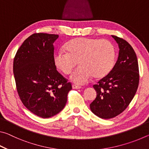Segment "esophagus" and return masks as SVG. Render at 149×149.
Instances as JSON below:
<instances>
[{"mask_svg": "<svg viewBox=\"0 0 149 149\" xmlns=\"http://www.w3.org/2000/svg\"><path fill=\"white\" fill-rule=\"evenodd\" d=\"M72 88H73V89H81V87L78 86V85H72Z\"/></svg>", "mask_w": 149, "mask_h": 149, "instance_id": "obj_1", "label": "esophagus"}]
</instances>
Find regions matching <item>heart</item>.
I'll use <instances>...</instances> for the list:
<instances>
[{
	"label": "heart",
	"instance_id": "obj_1",
	"mask_svg": "<svg viewBox=\"0 0 149 149\" xmlns=\"http://www.w3.org/2000/svg\"><path fill=\"white\" fill-rule=\"evenodd\" d=\"M64 48L66 52L59 50L54 54V62L60 71L68 75L78 61L79 67L70 77L76 84H84L92 76L104 77L114 65L115 49L108 40L79 37L68 42Z\"/></svg>",
	"mask_w": 149,
	"mask_h": 149
}]
</instances>
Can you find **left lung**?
Segmentation results:
<instances>
[{
    "label": "left lung",
    "mask_w": 149,
    "mask_h": 149,
    "mask_svg": "<svg viewBox=\"0 0 149 149\" xmlns=\"http://www.w3.org/2000/svg\"><path fill=\"white\" fill-rule=\"evenodd\" d=\"M119 46V55L109 74L93 85L97 97L91 103L93 113L103 119L120 114L137 92L139 73L137 58L132 47L122 38L112 35Z\"/></svg>",
    "instance_id": "obj_1"
}]
</instances>
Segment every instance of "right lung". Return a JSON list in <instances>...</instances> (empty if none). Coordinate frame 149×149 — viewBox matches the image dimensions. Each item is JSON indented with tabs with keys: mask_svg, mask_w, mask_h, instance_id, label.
Wrapping results in <instances>:
<instances>
[{
	"mask_svg": "<svg viewBox=\"0 0 149 149\" xmlns=\"http://www.w3.org/2000/svg\"><path fill=\"white\" fill-rule=\"evenodd\" d=\"M58 35L34 33L17 50L13 72L17 93L33 114L53 116L64 108L72 84L56 70L54 42Z\"/></svg>",
	"mask_w": 149,
	"mask_h": 149,
	"instance_id": "right-lung-1",
	"label": "right lung"
}]
</instances>
